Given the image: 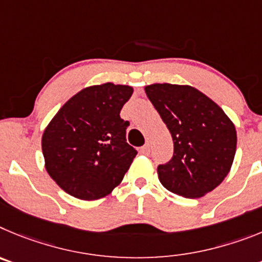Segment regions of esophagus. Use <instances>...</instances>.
Returning <instances> with one entry per match:
<instances>
[{
  "label": "esophagus",
  "mask_w": 262,
  "mask_h": 262,
  "mask_svg": "<svg viewBox=\"0 0 262 262\" xmlns=\"http://www.w3.org/2000/svg\"><path fill=\"white\" fill-rule=\"evenodd\" d=\"M141 154H145V155H147L148 152H150V145H145V146H142V147H141Z\"/></svg>",
  "instance_id": "obj_1"
}]
</instances>
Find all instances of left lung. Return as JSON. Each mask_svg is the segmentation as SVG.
<instances>
[{"label":"left lung","instance_id":"obj_1","mask_svg":"<svg viewBox=\"0 0 262 262\" xmlns=\"http://www.w3.org/2000/svg\"><path fill=\"white\" fill-rule=\"evenodd\" d=\"M145 93L173 141L172 159L158 166L162 185L187 199L215 189L234 162V122L209 96L188 84L152 83Z\"/></svg>","mask_w":262,"mask_h":262}]
</instances>
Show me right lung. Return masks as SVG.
I'll use <instances>...</instances> for the list:
<instances>
[{"mask_svg":"<svg viewBox=\"0 0 262 262\" xmlns=\"http://www.w3.org/2000/svg\"><path fill=\"white\" fill-rule=\"evenodd\" d=\"M133 94L112 82L84 87L46 126L41 150L48 175L68 194L94 201L122 181L136 148L126 142L128 121L120 111Z\"/></svg>","mask_w":262,"mask_h":262,"instance_id":"obj_1","label":"right lung"}]
</instances>
